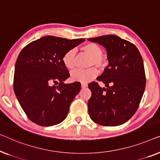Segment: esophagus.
Listing matches in <instances>:
<instances>
[{
  "label": "esophagus",
  "mask_w": 160,
  "mask_h": 160,
  "mask_svg": "<svg viewBox=\"0 0 160 160\" xmlns=\"http://www.w3.org/2000/svg\"><path fill=\"white\" fill-rule=\"evenodd\" d=\"M88 86V84L85 82H82L81 83V87L82 88H86Z\"/></svg>",
  "instance_id": "1"
}]
</instances>
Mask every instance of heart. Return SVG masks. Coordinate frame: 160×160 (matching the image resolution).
<instances>
[{
  "mask_svg": "<svg viewBox=\"0 0 160 160\" xmlns=\"http://www.w3.org/2000/svg\"><path fill=\"white\" fill-rule=\"evenodd\" d=\"M82 50L91 57L89 61V67L95 66L99 69H104L108 65V62L103 57V49L95 42H88L82 47ZM76 51L75 49H69L62 57L63 64L68 69L74 68L75 64ZM98 75L96 68L91 67L88 69H75L70 74L71 79L74 81L87 82L93 80Z\"/></svg>",
  "mask_w": 160,
  "mask_h": 160,
  "instance_id": "b5f03b06",
  "label": "heart"
}]
</instances>
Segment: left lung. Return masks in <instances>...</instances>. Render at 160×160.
Returning a JSON list of instances; mask_svg holds the SVG:
<instances>
[{"label":"left lung","mask_w":160,"mask_h":160,"mask_svg":"<svg viewBox=\"0 0 160 160\" xmlns=\"http://www.w3.org/2000/svg\"><path fill=\"white\" fill-rule=\"evenodd\" d=\"M104 46L109 66L97 79L89 83L91 97L88 102L90 118L103 126H118L136 113L146 87L143 58L134 44L114 35L88 38Z\"/></svg>","instance_id":"obj_1"}]
</instances>
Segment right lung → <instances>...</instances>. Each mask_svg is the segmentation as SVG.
<instances>
[{
    "instance_id": "right-lung-1",
    "label": "right lung",
    "mask_w": 160,
    "mask_h": 160,
    "mask_svg": "<svg viewBox=\"0 0 160 160\" xmlns=\"http://www.w3.org/2000/svg\"><path fill=\"white\" fill-rule=\"evenodd\" d=\"M85 40L44 36L30 42L19 53L15 64L13 91L27 117L35 124L48 127L67 118L81 84L63 82L69 73L62 57ZM53 83L58 86H52Z\"/></svg>"
}]
</instances>
